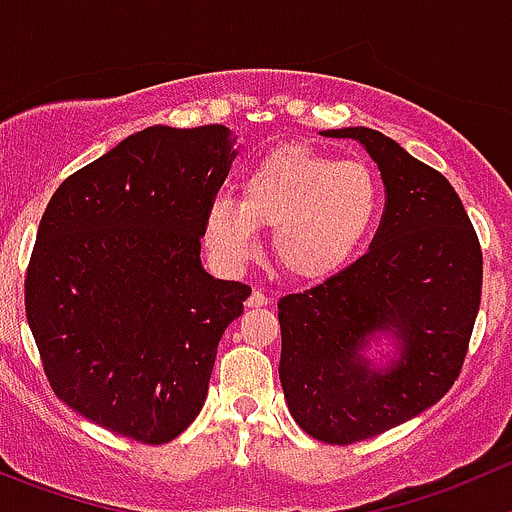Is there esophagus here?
Here are the masks:
<instances>
[{
  "label": "esophagus",
  "instance_id": "obj_1",
  "mask_svg": "<svg viewBox=\"0 0 512 512\" xmlns=\"http://www.w3.org/2000/svg\"><path fill=\"white\" fill-rule=\"evenodd\" d=\"M271 299L266 294H261V291H251V296L246 299V306L248 309H261V306H269Z\"/></svg>",
  "mask_w": 512,
  "mask_h": 512
}]
</instances>
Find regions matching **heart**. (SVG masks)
<instances>
[{
	"label": "heart",
	"mask_w": 512,
	"mask_h": 512,
	"mask_svg": "<svg viewBox=\"0 0 512 512\" xmlns=\"http://www.w3.org/2000/svg\"><path fill=\"white\" fill-rule=\"evenodd\" d=\"M377 211V180L367 165L281 145L248 165L238 198L208 203L203 241L218 266L236 271L259 251L261 228L274 226L271 248L281 269L319 281L352 259Z\"/></svg>",
	"instance_id": "heart-1"
}]
</instances>
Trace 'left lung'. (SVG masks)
<instances>
[{
    "mask_svg": "<svg viewBox=\"0 0 512 512\" xmlns=\"http://www.w3.org/2000/svg\"><path fill=\"white\" fill-rule=\"evenodd\" d=\"M321 135L367 150L387 208L362 259L279 301V377L301 430L352 445L412 420L455 384L480 309L483 253L445 175L372 128Z\"/></svg>",
    "mask_w": 512,
    "mask_h": 512,
    "instance_id": "left-lung-1",
    "label": "left lung"
}]
</instances>
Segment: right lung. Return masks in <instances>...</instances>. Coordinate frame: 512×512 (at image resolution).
Masks as SVG:
<instances>
[{"label":"right lung","instance_id":"obj_1","mask_svg":"<svg viewBox=\"0 0 512 512\" xmlns=\"http://www.w3.org/2000/svg\"><path fill=\"white\" fill-rule=\"evenodd\" d=\"M236 155L226 125H153L55 191L24 306L47 379L95 425L163 445L201 412L251 289L201 264L203 216Z\"/></svg>","mask_w":512,"mask_h":512}]
</instances>
